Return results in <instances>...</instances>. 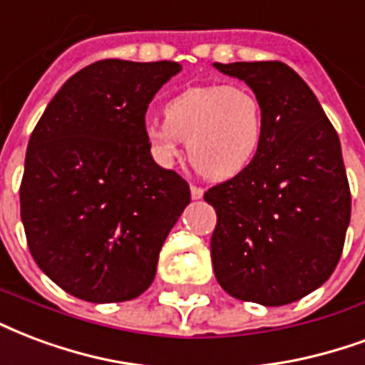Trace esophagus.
Wrapping results in <instances>:
<instances>
[{
  "label": "esophagus",
  "mask_w": 365,
  "mask_h": 365,
  "mask_svg": "<svg viewBox=\"0 0 365 365\" xmlns=\"http://www.w3.org/2000/svg\"><path fill=\"white\" fill-rule=\"evenodd\" d=\"M203 193H205L203 187H199V185H191V197H193V199H201Z\"/></svg>",
  "instance_id": "34e87169"
}]
</instances>
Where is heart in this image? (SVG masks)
Here are the masks:
<instances>
[{
    "label": "heart",
    "instance_id": "b5f03b06",
    "mask_svg": "<svg viewBox=\"0 0 365 365\" xmlns=\"http://www.w3.org/2000/svg\"><path fill=\"white\" fill-rule=\"evenodd\" d=\"M164 120L148 121L145 135L156 158H174L187 143L191 166L209 180H228L257 156L265 133L261 98L247 86H193L164 108Z\"/></svg>",
    "mask_w": 365,
    "mask_h": 365
}]
</instances>
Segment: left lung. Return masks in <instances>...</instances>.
Wrapping results in <instances>:
<instances>
[{"label": "left lung", "mask_w": 365, "mask_h": 365, "mask_svg": "<svg viewBox=\"0 0 365 365\" xmlns=\"http://www.w3.org/2000/svg\"><path fill=\"white\" fill-rule=\"evenodd\" d=\"M215 67L245 81L265 110L257 156L205 193L217 210L215 277L234 298L284 306L319 288L341 259L352 207L341 141L312 88L282 61Z\"/></svg>", "instance_id": "1"}]
</instances>
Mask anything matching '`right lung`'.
Returning a JSON list of instances; mask_svg holds the SVG:
<instances>
[{
  "mask_svg": "<svg viewBox=\"0 0 365 365\" xmlns=\"http://www.w3.org/2000/svg\"><path fill=\"white\" fill-rule=\"evenodd\" d=\"M175 61L102 59L75 73L32 131L21 218L36 265L75 298L110 304L141 296L158 253L191 201L160 168L145 114Z\"/></svg>",
  "mask_w": 365,
  "mask_h": 365,
  "instance_id": "right-lung-1",
  "label": "right lung"
}]
</instances>
